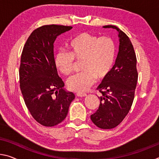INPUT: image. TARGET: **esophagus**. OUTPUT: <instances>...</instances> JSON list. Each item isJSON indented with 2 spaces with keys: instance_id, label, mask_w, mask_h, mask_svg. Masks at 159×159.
<instances>
[{
  "instance_id": "1",
  "label": "esophagus",
  "mask_w": 159,
  "mask_h": 159,
  "mask_svg": "<svg viewBox=\"0 0 159 159\" xmlns=\"http://www.w3.org/2000/svg\"><path fill=\"white\" fill-rule=\"evenodd\" d=\"M76 95L78 97H85V96H87V94L86 93H76Z\"/></svg>"
}]
</instances>
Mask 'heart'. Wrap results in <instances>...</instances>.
<instances>
[{
	"instance_id": "obj_1",
	"label": "heart",
	"mask_w": 159,
	"mask_h": 159,
	"mask_svg": "<svg viewBox=\"0 0 159 159\" xmlns=\"http://www.w3.org/2000/svg\"><path fill=\"white\" fill-rule=\"evenodd\" d=\"M69 53L60 51L55 56V65L63 74L69 75L74 70V59L81 61L80 74L73 75L66 81L69 89L75 92L87 90L98 79H104L111 71L115 60L116 46L107 37L83 32L71 39L68 45Z\"/></svg>"
}]
</instances>
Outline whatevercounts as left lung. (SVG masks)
Segmentation results:
<instances>
[{"instance_id": "1", "label": "left lung", "mask_w": 159, "mask_h": 159, "mask_svg": "<svg viewBox=\"0 0 159 159\" xmlns=\"http://www.w3.org/2000/svg\"><path fill=\"white\" fill-rule=\"evenodd\" d=\"M119 32L120 46L115 64L102 79L98 89L102 95L99 107L90 119L101 129H112L120 124L128 114L134 98L138 80L137 57L129 37L115 25H105Z\"/></svg>"}]
</instances>
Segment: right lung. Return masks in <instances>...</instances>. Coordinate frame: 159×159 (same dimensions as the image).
Wrapping results in <instances>:
<instances>
[{"label": "right lung", "instance_id": "right-lung-1", "mask_svg": "<svg viewBox=\"0 0 159 159\" xmlns=\"http://www.w3.org/2000/svg\"><path fill=\"white\" fill-rule=\"evenodd\" d=\"M71 29L57 25L40 27L32 32L22 49L19 70L22 96L34 119L45 127L61 123L75 98L64 89L54 57L57 37Z\"/></svg>", "mask_w": 159, "mask_h": 159}]
</instances>
